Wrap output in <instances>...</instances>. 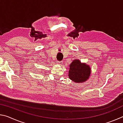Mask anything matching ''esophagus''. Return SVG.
Here are the masks:
<instances>
[{"label": "esophagus", "instance_id": "34e87169", "mask_svg": "<svg viewBox=\"0 0 123 123\" xmlns=\"http://www.w3.org/2000/svg\"><path fill=\"white\" fill-rule=\"evenodd\" d=\"M62 63H63V62L62 61H57V64H60V65H62Z\"/></svg>", "mask_w": 123, "mask_h": 123}]
</instances>
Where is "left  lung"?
<instances>
[{
	"label": "left lung",
	"instance_id": "8db88e82",
	"mask_svg": "<svg viewBox=\"0 0 123 123\" xmlns=\"http://www.w3.org/2000/svg\"><path fill=\"white\" fill-rule=\"evenodd\" d=\"M91 69L89 65L81 63L79 60H74L69 65L68 76L73 81L82 83L88 80L91 75Z\"/></svg>",
	"mask_w": 123,
	"mask_h": 123
}]
</instances>
